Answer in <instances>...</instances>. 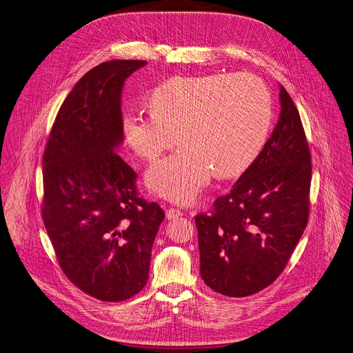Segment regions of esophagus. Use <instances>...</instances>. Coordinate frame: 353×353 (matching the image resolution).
Masks as SVG:
<instances>
[{
    "mask_svg": "<svg viewBox=\"0 0 353 353\" xmlns=\"http://www.w3.org/2000/svg\"><path fill=\"white\" fill-rule=\"evenodd\" d=\"M165 215H167L168 219H175V218H179V216L182 215V211L178 210V208H172V207H171V208L167 210Z\"/></svg>",
    "mask_w": 353,
    "mask_h": 353,
    "instance_id": "esophagus-1",
    "label": "esophagus"
}]
</instances>
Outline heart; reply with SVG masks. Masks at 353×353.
Wrapping results in <instances>:
<instances>
[{
	"instance_id": "1",
	"label": "heart",
	"mask_w": 353,
	"mask_h": 353,
	"mask_svg": "<svg viewBox=\"0 0 353 353\" xmlns=\"http://www.w3.org/2000/svg\"><path fill=\"white\" fill-rule=\"evenodd\" d=\"M148 106L150 114L124 117V139L137 156L154 163L176 138L181 148L153 165L146 182L182 204L197 196L211 172L221 179L244 172L263 149L272 123L270 94L247 73L171 77L149 92Z\"/></svg>"
}]
</instances>
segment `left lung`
Masks as SVG:
<instances>
[{
	"mask_svg": "<svg viewBox=\"0 0 353 353\" xmlns=\"http://www.w3.org/2000/svg\"><path fill=\"white\" fill-rule=\"evenodd\" d=\"M280 105L279 121L255 161L210 212L194 216L201 279L226 296H248L270 285L307 225L309 145L284 87Z\"/></svg>",
	"mask_w": 353,
	"mask_h": 353,
	"instance_id": "obj_1",
	"label": "left lung"
}]
</instances>
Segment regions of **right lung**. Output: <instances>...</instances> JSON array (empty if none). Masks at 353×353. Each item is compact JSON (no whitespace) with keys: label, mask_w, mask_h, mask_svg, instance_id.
<instances>
[{"label":"right lung","mask_w":353,"mask_h":353,"mask_svg":"<svg viewBox=\"0 0 353 353\" xmlns=\"http://www.w3.org/2000/svg\"><path fill=\"white\" fill-rule=\"evenodd\" d=\"M146 61L98 65L62 103L43 156L41 214L59 266L106 302L137 295L149 279L165 214L142 199L137 172L114 152L123 141L124 81Z\"/></svg>","instance_id":"obj_1"}]
</instances>
